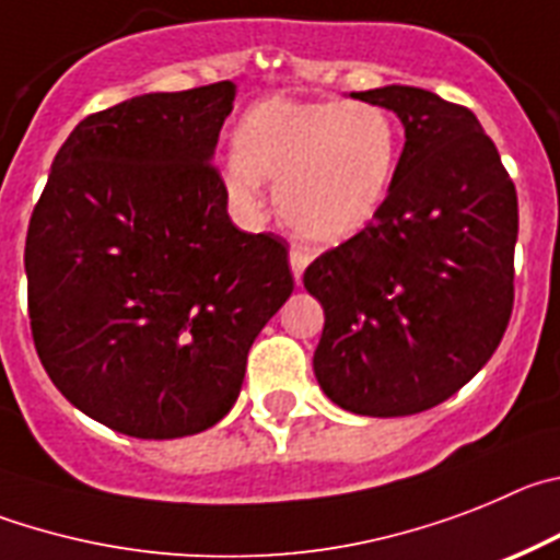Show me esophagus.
I'll return each mask as SVG.
<instances>
[{
	"label": "esophagus",
	"instance_id": "34e87169",
	"mask_svg": "<svg viewBox=\"0 0 560 560\" xmlns=\"http://www.w3.org/2000/svg\"><path fill=\"white\" fill-rule=\"evenodd\" d=\"M312 261V254L306 248H292L290 250V265H292V276H295V281L301 284V276H304L306 265Z\"/></svg>",
	"mask_w": 560,
	"mask_h": 560
}]
</instances>
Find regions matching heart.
Masks as SVG:
<instances>
[{
    "label": "heart",
    "instance_id": "b5f03b06",
    "mask_svg": "<svg viewBox=\"0 0 560 560\" xmlns=\"http://www.w3.org/2000/svg\"><path fill=\"white\" fill-rule=\"evenodd\" d=\"M234 148L223 180L240 209L259 211L261 180H279L276 203L287 225L312 245H340L385 206L399 125L368 100L268 97L245 110Z\"/></svg>",
    "mask_w": 560,
    "mask_h": 560
}]
</instances>
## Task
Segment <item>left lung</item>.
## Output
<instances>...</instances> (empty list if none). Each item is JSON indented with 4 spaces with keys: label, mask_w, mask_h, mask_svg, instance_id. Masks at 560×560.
I'll return each instance as SVG.
<instances>
[{
    "label": "left lung",
    "mask_w": 560,
    "mask_h": 560,
    "mask_svg": "<svg viewBox=\"0 0 560 560\" xmlns=\"http://www.w3.org/2000/svg\"><path fill=\"white\" fill-rule=\"evenodd\" d=\"M354 97L401 119L405 150L380 214L304 273L326 312L315 376L342 410L412 416L460 390L505 335L516 186L466 105L416 85Z\"/></svg>",
    "instance_id": "left-lung-1"
}]
</instances>
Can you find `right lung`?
<instances>
[{"label":"right lung","mask_w":560,"mask_h":560,"mask_svg":"<svg viewBox=\"0 0 560 560\" xmlns=\"http://www.w3.org/2000/svg\"><path fill=\"white\" fill-rule=\"evenodd\" d=\"M234 83L89 114L52 161L24 245L44 371L78 410L164 441L234 407L256 335L290 299L281 236L231 223L211 164Z\"/></svg>","instance_id":"obj_1"}]
</instances>
